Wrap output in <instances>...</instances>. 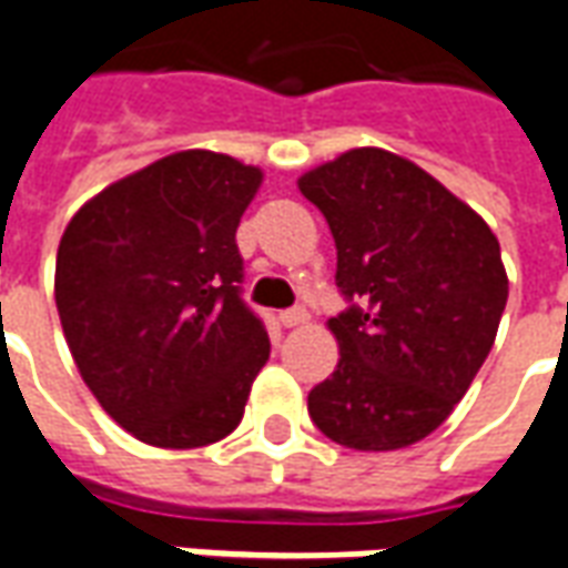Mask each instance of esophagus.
<instances>
[{
	"label": "esophagus",
	"instance_id": "1",
	"mask_svg": "<svg viewBox=\"0 0 568 568\" xmlns=\"http://www.w3.org/2000/svg\"><path fill=\"white\" fill-rule=\"evenodd\" d=\"M277 321H281V327H303V324H308V312L305 308H291V312H281Z\"/></svg>",
	"mask_w": 568,
	"mask_h": 568
}]
</instances>
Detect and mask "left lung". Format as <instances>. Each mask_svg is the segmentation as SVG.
Instances as JSON below:
<instances>
[{"label": "left lung", "instance_id": "left-lung-1", "mask_svg": "<svg viewBox=\"0 0 568 568\" xmlns=\"http://www.w3.org/2000/svg\"><path fill=\"white\" fill-rule=\"evenodd\" d=\"M336 241L329 317L339 364L308 392V416L361 453L419 444L465 397L508 303L501 251L484 216L385 149L342 152L300 176Z\"/></svg>", "mask_w": 568, "mask_h": 568}]
</instances>
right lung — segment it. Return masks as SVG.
Here are the masks:
<instances>
[{"instance_id":"obj_1","label":"right lung","mask_w":568,"mask_h":568,"mask_svg":"<svg viewBox=\"0 0 568 568\" xmlns=\"http://www.w3.org/2000/svg\"><path fill=\"white\" fill-rule=\"evenodd\" d=\"M263 171L211 149L164 155L84 201L54 300L84 385L136 440L195 449L239 428L268 361L241 300L235 232Z\"/></svg>"}]
</instances>
